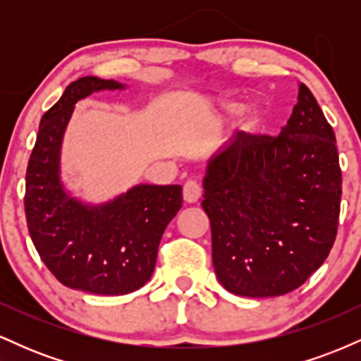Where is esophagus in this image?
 I'll list each match as a JSON object with an SVG mask.
<instances>
[{"instance_id":"1","label":"esophagus","mask_w":361,"mask_h":361,"mask_svg":"<svg viewBox=\"0 0 361 361\" xmlns=\"http://www.w3.org/2000/svg\"><path fill=\"white\" fill-rule=\"evenodd\" d=\"M202 197V186L198 181L195 180H188L183 185V198L186 204H195L198 202V198Z\"/></svg>"}]
</instances>
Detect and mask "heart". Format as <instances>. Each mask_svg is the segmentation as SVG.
Masks as SVG:
<instances>
[{"instance_id":"1","label":"heart","mask_w":361,"mask_h":361,"mask_svg":"<svg viewBox=\"0 0 361 361\" xmlns=\"http://www.w3.org/2000/svg\"><path fill=\"white\" fill-rule=\"evenodd\" d=\"M226 111H238L239 103H227ZM264 122V111L259 105L252 103V105H247L246 109L243 110V117H241V128L246 135H252L259 130L261 126Z\"/></svg>"}]
</instances>
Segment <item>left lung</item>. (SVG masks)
Returning <instances> with one entry per match:
<instances>
[{
    "label": "left lung",
    "instance_id": "1",
    "mask_svg": "<svg viewBox=\"0 0 361 361\" xmlns=\"http://www.w3.org/2000/svg\"><path fill=\"white\" fill-rule=\"evenodd\" d=\"M339 202L336 137L300 82L279 137L244 134L207 163L202 207L222 287L255 299L299 288L333 247Z\"/></svg>",
    "mask_w": 361,
    "mask_h": 361
}]
</instances>
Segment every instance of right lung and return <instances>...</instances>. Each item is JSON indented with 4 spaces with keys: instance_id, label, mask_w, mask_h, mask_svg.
<instances>
[{
    "instance_id": "add662e5",
    "label": "right lung",
    "mask_w": 361,
    "mask_h": 361,
    "mask_svg": "<svg viewBox=\"0 0 361 361\" xmlns=\"http://www.w3.org/2000/svg\"><path fill=\"white\" fill-rule=\"evenodd\" d=\"M126 85L85 76L40 120L27 168L25 215L37 252L66 287L126 295L146 285L164 229L183 204L180 185H135L105 204L73 197L61 180V147L74 105Z\"/></svg>"
}]
</instances>
